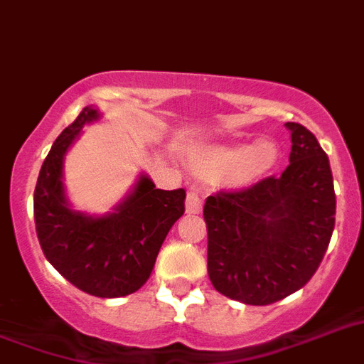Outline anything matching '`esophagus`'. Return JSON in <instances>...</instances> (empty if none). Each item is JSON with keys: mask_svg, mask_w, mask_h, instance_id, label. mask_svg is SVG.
I'll list each match as a JSON object with an SVG mask.
<instances>
[{"mask_svg": "<svg viewBox=\"0 0 364 364\" xmlns=\"http://www.w3.org/2000/svg\"><path fill=\"white\" fill-rule=\"evenodd\" d=\"M202 196L198 194V192L191 191L187 194V200H185V208H187V213L188 215H196V213L202 211Z\"/></svg>", "mask_w": 364, "mask_h": 364, "instance_id": "esophagus-1", "label": "esophagus"}]
</instances>
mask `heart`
Instances as JSON below:
<instances>
[{
	"mask_svg": "<svg viewBox=\"0 0 364 364\" xmlns=\"http://www.w3.org/2000/svg\"><path fill=\"white\" fill-rule=\"evenodd\" d=\"M277 162V147L271 141H258L250 147H223L203 153L196 161L198 172L208 177L230 176L233 183L245 185L267 173Z\"/></svg>",
	"mask_w": 364,
	"mask_h": 364,
	"instance_id": "heart-1",
	"label": "heart"
}]
</instances>
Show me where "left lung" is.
Instances as JSON below:
<instances>
[{
  "instance_id": "1",
  "label": "left lung",
  "mask_w": 364,
  "mask_h": 364,
  "mask_svg": "<svg viewBox=\"0 0 364 364\" xmlns=\"http://www.w3.org/2000/svg\"><path fill=\"white\" fill-rule=\"evenodd\" d=\"M286 127L291 153L282 176L220 191L203 205L209 280L245 305H271L303 288L335 228L329 159L306 127Z\"/></svg>"
}]
</instances>
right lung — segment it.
<instances>
[{
  "label": "right lung",
  "instance_id": "right-lung-1",
  "mask_svg": "<svg viewBox=\"0 0 364 364\" xmlns=\"http://www.w3.org/2000/svg\"><path fill=\"white\" fill-rule=\"evenodd\" d=\"M97 117V110L84 108L44 159L33 194L35 230L46 259L70 284L95 297H123L149 279L168 232L185 211V191H162L141 176L108 217L69 209L61 183L65 151Z\"/></svg>",
  "mask_w": 364,
  "mask_h": 364
}]
</instances>
